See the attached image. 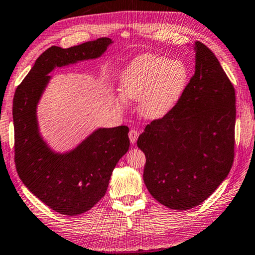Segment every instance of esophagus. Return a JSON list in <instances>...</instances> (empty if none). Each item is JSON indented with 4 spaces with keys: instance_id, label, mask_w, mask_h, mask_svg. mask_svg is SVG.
Returning a JSON list of instances; mask_svg holds the SVG:
<instances>
[{
    "instance_id": "esophagus-1",
    "label": "esophagus",
    "mask_w": 255,
    "mask_h": 255,
    "mask_svg": "<svg viewBox=\"0 0 255 255\" xmlns=\"http://www.w3.org/2000/svg\"><path fill=\"white\" fill-rule=\"evenodd\" d=\"M128 137H129V141H131V143L132 144H134L136 142V140H137V137H138V132H137V129H135V128H132L131 131H129V133H128Z\"/></svg>"
}]
</instances>
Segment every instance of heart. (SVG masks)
I'll list each match as a JSON object with an SVG mask.
<instances>
[{"label":"heart","mask_w":255,"mask_h":255,"mask_svg":"<svg viewBox=\"0 0 255 255\" xmlns=\"http://www.w3.org/2000/svg\"><path fill=\"white\" fill-rule=\"evenodd\" d=\"M189 81V70L182 61L165 56L143 54L123 70L120 79L122 97L140 101L138 112L143 118H164L180 100ZM121 103L124 100L121 99Z\"/></svg>","instance_id":"obj_1"}]
</instances>
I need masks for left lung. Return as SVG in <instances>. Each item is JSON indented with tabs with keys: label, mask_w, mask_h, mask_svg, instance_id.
<instances>
[{
	"label": "left lung",
	"mask_w": 255,
	"mask_h": 255,
	"mask_svg": "<svg viewBox=\"0 0 255 255\" xmlns=\"http://www.w3.org/2000/svg\"><path fill=\"white\" fill-rule=\"evenodd\" d=\"M194 50V75L183 94L137 140L146 157L143 180L148 192L179 211L204 202L234 160V88L208 46L196 41Z\"/></svg>",
	"instance_id": "8db88e82"
}]
</instances>
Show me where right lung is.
I'll use <instances>...</instances> for the list:
<instances>
[{
  "label": "right lung",
  "instance_id": "1",
  "mask_svg": "<svg viewBox=\"0 0 255 255\" xmlns=\"http://www.w3.org/2000/svg\"><path fill=\"white\" fill-rule=\"evenodd\" d=\"M110 44L111 38L101 37L69 49L51 46L37 57L14 94L17 174L38 200L61 214H82L103 198L115 165L129 147L128 128H98L72 151L55 153L38 132L37 103L54 68L97 59Z\"/></svg>",
  "mask_w": 255,
  "mask_h": 255
}]
</instances>
